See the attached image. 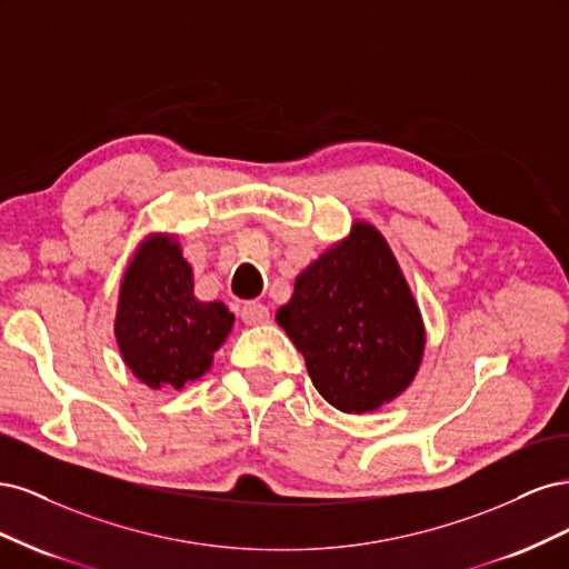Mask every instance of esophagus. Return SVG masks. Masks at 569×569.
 <instances>
[{
	"label": "esophagus",
	"mask_w": 569,
	"mask_h": 569,
	"mask_svg": "<svg viewBox=\"0 0 569 569\" xmlns=\"http://www.w3.org/2000/svg\"><path fill=\"white\" fill-rule=\"evenodd\" d=\"M239 316H242V320H244L247 325H263V322L270 320L268 306L256 303V301H253V303H244L242 311H239Z\"/></svg>",
	"instance_id": "obj_1"
}]
</instances>
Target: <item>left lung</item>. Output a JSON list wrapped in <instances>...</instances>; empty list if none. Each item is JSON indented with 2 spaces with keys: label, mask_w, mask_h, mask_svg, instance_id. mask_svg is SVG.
<instances>
[{
  "label": "left lung",
  "mask_w": 569,
  "mask_h": 569,
  "mask_svg": "<svg viewBox=\"0 0 569 569\" xmlns=\"http://www.w3.org/2000/svg\"><path fill=\"white\" fill-rule=\"evenodd\" d=\"M278 322L322 399L356 416L396 399L425 351L416 299L385 237L366 222L299 274Z\"/></svg>",
  "instance_id": "obj_1"
}]
</instances>
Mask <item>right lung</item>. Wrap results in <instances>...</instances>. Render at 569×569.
Returning a JSON list of instances; mask_svg holds the SVG:
<instances>
[{
	"label": "right lung",
	"instance_id": "1",
	"mask_svg": "<svg viewBox=\"0 0 569 569\" xmlns=\"http://www.w3.org/2000/svg\"><path fill=\"white\" fill-rule=\"evenodd\" d=\"M234 316L220 301L194 299L192 268L170 237L137 249L120 284L116 339L126 366L151 389L176 387L211 368Z\"/></svg>",
	"mask_w": 569,
	"mask_h": 569
}]
</instances>
